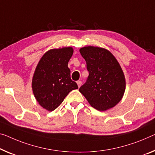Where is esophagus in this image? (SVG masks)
<instances>
[{
    "mask_svg": "<svg viewBox=\"0 0 155 155\" xmlns=\"http://www.w3.org/2000/svg\"><path fill=\"white\" fill-rule=\"evenodd\" d=\"M77 84L78 86V87H80L81 85H82V82L81 81H77Z\"/></svg>",
    "mask_w": 155,
    "mask_h": 155,
    "instance_id": "1",
    "label": "esophagus"
}]
</instances>
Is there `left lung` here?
I'll list each match as a JSON object with an SVG mask.
<instances>
[{"label": "left lung", "instance_id": "1", "mask_svg": "<svg viewBox=\"0 0 155 155\" xmlns=\"http://www.w3.org/2000/svg\"><path fill=\"white\" fill-rule=\"evenodd\" d=\"M89 72L79 91L90 105L103 111L115 107L125 91V78L117 59L108 50L88 46L80 49Z\"/></svg>", "mask_w": 155, "mask_h": 155}]
</instances>
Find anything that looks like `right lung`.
<instances>
[{
  "label": "right lung",
  "instance_id": "right-lung-1",
  "mask_svg": "<svg viewBox=\"0 0 155 155\" xmlns=\"http://www.w3.org/2000/svg\"><path fill=\"white\" fill-rule=\"evenodd\" d=\"M73 53L72 47L49 50L35 68L32 80L33 94L38 103L48 111L58 108L68 93L78 89L71 79L68 67Z\"/></svg>",
  "mask_w": 155,
  "mask_h": 155
}]
</instances>
